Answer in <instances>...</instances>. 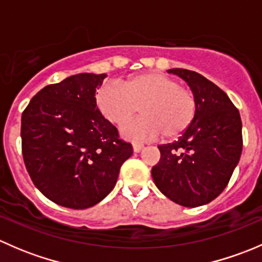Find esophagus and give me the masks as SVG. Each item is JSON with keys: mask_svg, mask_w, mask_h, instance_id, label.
<instances>
[{"mask_svg": "<svg viewBox=\"0 0 262 262\" xmlns=\"http://www.w3.org/2000/svg\"><path fill=\"white\" fill-rule=\"evenodd\" d=\"M144 148V146L143 144H141V143H133V150L136 153H138V152H141L142 149H143Z\"/></svg>", "mask_w": 262, "mask_h": 262, "instance_id": "obj_1", "label": "esophagus"}]
</instances>
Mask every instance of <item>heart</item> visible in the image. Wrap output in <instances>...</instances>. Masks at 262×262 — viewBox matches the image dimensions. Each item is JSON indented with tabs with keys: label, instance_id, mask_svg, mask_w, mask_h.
Returning <instances> with one entry per match:
<instances>
[{
	"label": "heart",
	"instance_id": "b5f03b06",
	"mask_svg": "<svg viewBox=\"0 0 262 262\" xmlns=\"http://www.w3.org/2000/svg\"><path fill=\"white\" fill-rule=\"evenodd\" d=\"M101 115L115 126L125 125L141 110L142 118L123 129L132 141H153L163 134L172 139L181 136L194 120L196 97L179 81L157 72L129 77L119 84H105L95 95Z\"/></svg>",
	"mask_w": 262,
	"mask_h": 262
}]
</instances>
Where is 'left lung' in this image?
<instances>
[{
	"label": "left lung",
	"instance_id": "left-lung-1",
	"mask_svg": "<svg viewBox=\"0 0 262 262\" xmlns=\"http://www.w3.org/2000/svg\"><path fill=\"white\" fill-rule=\"evenodd\" d=\"M167 72L187 82L198 110L178 141L158 146L161 160L152 178L176 204L200 207L226 189L238 163L244 146L241 116L226 92L204 76L182 68Z\"/></svg>",
	"mask_w": 262,
	"mask_h": 262
}]
</instances>
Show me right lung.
<instances>
[{
  "label": "right lung",
  "instance_id": "1",
  "mask_svg": "<svg viewBox=\"0 0 262 262\" xmlns=\"http://www.w3.org/2000/svg\"><path fill=\"white\" fill-rule=\"evenodd\" d=\"M105 77L80 73L48 84L21 116L26 170L39 191L62 207L86 209L101 202L133 155L96 107L95 92Z\"/></svg>",
  "mask_w": 262,
  "mask_h": 262
}]
</instances>
